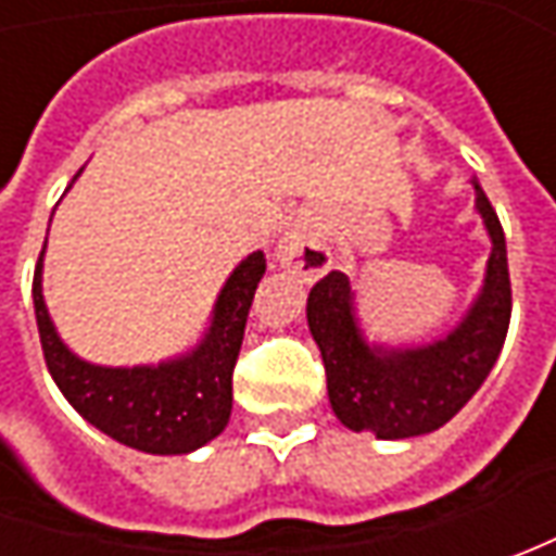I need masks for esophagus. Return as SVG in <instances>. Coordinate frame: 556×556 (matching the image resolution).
Returning a JSON list of instances; mask_svg holds the SVG:
<instances>
[{
  "instance_id": "34e87169",
  "label": "esophagus",
  "mask_w": 556,
  "mask_h": 556,
  "mask_svg": "<svg viewBox=\"0 0 556 556\" xmlns=\"http://www.w3.org/2000/svg\"><path fill=\"white\" fill-rule=\"evenodd\" d=\"M275 263L300 275L303 281H315L331 268V247L325 244V235L315 219H296L285 231V238L275 247Z\"/></svg>"
}]
</instances>
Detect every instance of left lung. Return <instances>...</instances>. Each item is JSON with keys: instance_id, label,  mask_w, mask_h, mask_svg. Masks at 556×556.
<instances>
[{"instance_id": "8db88e82", "label": "left lung", "mask_w": 556, "mask_h": 556, "mask_svg": "<svg viewBox=\"0 0 556 556\" xmlns=\"http://www.w3.org/2000/svg\"><path fill=\"white\" fill-rule=\"evenodd\" d=\"M473 191L492 256L477 300L448 333L417 346H387L368 340L343 271L325 275L309 290L306 321L328 371V399L337 420L353 433L377 439L433 433L473 399L502 355L510 325L507 244L477 179Z\"/></svg>"}]
</instances>
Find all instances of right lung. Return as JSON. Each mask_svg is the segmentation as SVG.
<instances>
[{
	"instance_id": "obj_1",
	"label": "right lung",
	"mask_w": 556,
	"mask_h": 556,
	"mask_svg": "<svg viewBox=\"0 0 556 556\" xmlns=\"http://www.w3.org/2000/svg\"><path fill=\"white\" fill-rule=\"evenodd\" d=\"M42 256L46 247L33 275L39 343L52 380L76 412L104 437L144 455H188L219 437L231 417V371L241 353L247 312L266 275L263 250L244 256L228 275L210 328L188 353L132 368L86 362L61 340L42 296Z\"/></svg>"
}]
</instances>
